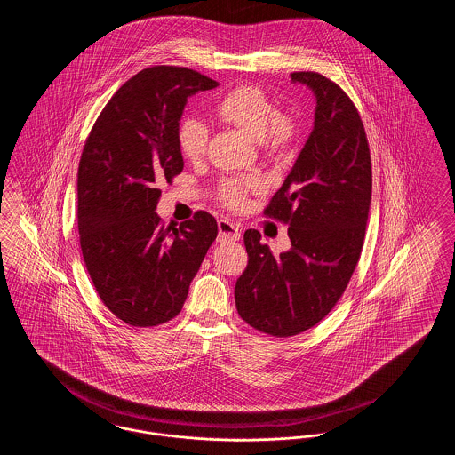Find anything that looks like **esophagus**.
<instances>
[{
    "label": "esophagus",
    "mask_w": 455,
    "mask_h": 455,
    "mask_svg": "<svg viewBox=\"0 0 455 455\" xmlns=\"http://www.w3.org/2000/svg\"><path fill=\"white\" fill-rule=\"evenodd\" d=\"M218 232H220L218 239H220L221 243H235V241L241 239V230H239V227H237L234 221L227 220V218H221V220L218 221Z\"/></svg>",
    "instance_id": "obj_1"
}]
</instances>
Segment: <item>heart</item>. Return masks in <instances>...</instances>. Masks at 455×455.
Here are the masks:
<instances>
[{
	"label": "heart",
	"instance_id": "b5f03b06",
	"mask_svg": "<svg viewBox=\"0 0 455 455\" xmlns=\"http://www.w3.org/2000/svg\"><path fill=\"white\" fill-rule=\"evenodd\" d=\"M216 112L221 119L243 128L268 148L283 147L294 133L292 121L280 114L277 105L256 86H239L228 92L216 105ZM208 139L210 130L203 119L187 116L180 121L176 141L185 157H201L206 152ZM258 185L256 178H227L220 185V199L232 208H239L244 204L247 190Z\"/></svg>",
	"mask_w": 455,
	"mask_h": 455
}]
</instances>
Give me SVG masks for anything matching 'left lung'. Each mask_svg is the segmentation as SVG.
Segmentation results:
<instances>
[{
	"mask_svg": "<svg viewBox=\"0 0 455 455\" xmlns=\"http://www.w3.org/2000/svg\"><path fill=\"white\" fill-rule=\"evenodd\" d=\"M315 95L314 130L265 214L289 225L291 249L274 256L245 230L249 261L235 307L251 327L287 338L329 314L358 263L372 196L365 130L350 97L318 72H292Z\"/></svg>",
	"mask_w": 455,
	"mask_h": 455,
	"instance_id": "1",
	"label": "left lung"
}]
</instances>
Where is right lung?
<instances>
[{
	"label": "right lung",
	"instance_id": "1",
	"mask_svg": "<svg viewBox=\"0 0 455 455\" xmlns=\"http://www.w3.org/2000/svg\"><path fill=\"white\" fill-rule=\"evenodd\" d=\"M218 83L199 72L156 66L128 79L105 105L77 170V228L86 270L105 307L133 327L181 312L190 282L218 235L197 211L178 228L156 208L157 183L183 170L176 132L188 97Z\"/></svg>",
	"mask_w": 455,
	"mask_h": 455
}]
</instances>
